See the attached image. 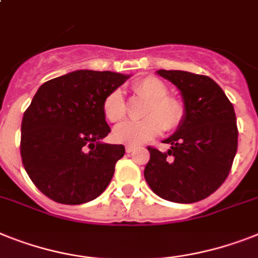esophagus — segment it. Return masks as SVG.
<instances>
[{
    "mask_svg": "<svg viewBox=\"0 0 258 258\" xmlns=\"http://www.w3.org/2000/svg\"><path fill=\"white\" fill-rule=\"evenodd\" d=\"M134 146H131V145H127L126 148H125V150H126V153H132V152H134Z\"/></svg>",
    "mask_w": 258,
    "mask_h": 258,
    "instance_id": "obj_1",
    "label": "esophagus"
}]
</instances>
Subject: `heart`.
<instances>
[{
	"label": "heart",
	"instance_id": "1",
	"mask_svg": "<svg viewBox=\"0 0 258 258\" xmlns=\"http://www.w3.org/2000/svg\"><path fill=\"white\" fill-rule=\"evenodd\" d=\"M132 91L146 104L141 110V121H126L117 125L112 137L116 142L131 146L145 144L162 131L171 132L182 124L184 106L179 100L169 96L165 83L154 76H146L132 84ZM103 113L110 122H120L126 116V104L121 91L114 89L103 101Z\"/></svg>",
	"mask_w": 258,
	"mask_h": 258
}]
</instances>
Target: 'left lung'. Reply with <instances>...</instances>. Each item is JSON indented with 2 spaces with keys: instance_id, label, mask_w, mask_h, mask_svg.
I'll return each instance as SVG.
<instances>
[{
  "instance_id": "8db88e82",
  "label": "left lung",
  "mask_w": 258,
  "mask_h": 258,
  "mask_svg": "<svg viewBox=\"0 0 258 258\" xmlns=\"http://www.w3.org/2000/svg\"><path fill=\"white\" fill-rule=\"evenodd\" d=\"M180 91L184 118L165 144L150 148L145 179L158 197L175 203L206 199L223 184L237 152L239 131L233 105L208 76L187 71H157Z\"/></svg>"
}]
</instances>
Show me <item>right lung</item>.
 <instances>
[{
    "mask_svg": "<svg viewBox=\"0 0 258 258\" xmlns=\"http://www.w3.org/2000/svg\"><path fill=\"white\" fill-rule=\"evenodd\" d=\"M129 75L79 70L39 87L21 125V157L40 192L61 204H83L105 190L124 145L101 142L110 132L106 95Z\"/></svg>",
    "mask_w": 258,
    "mask_h": 258,
    "instance_id": "right-lung-1",
    "label": "right lung"
}]
</instances>
